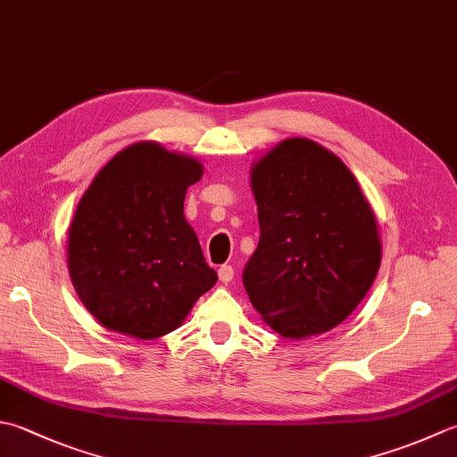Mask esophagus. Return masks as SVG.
I'll return each instance as SVG.
<instances>
[{
	"label": "esophagus",
	"instance_id": "obj_1",
	"mask_svg": "<svg viewBox=\"0 0 457 457\" xmlns=\"http://www.w3.org/2000/svg\"><path fill=\"white\" fill-rule=\"evenodd\" d=\"M218 275H220V281L221 283H229L231 279H234V267L231 265H221L218 270Z\"/></svg>",
	"mask_w": 457,
	"mask_h": 457
}]
</instances>
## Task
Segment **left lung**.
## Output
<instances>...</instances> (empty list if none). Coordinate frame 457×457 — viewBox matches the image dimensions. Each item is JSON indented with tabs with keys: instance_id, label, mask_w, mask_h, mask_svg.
<instances>
[{
	"instance_id": "obj_1",
	"label": "left lung",
	"mask_w": 457,
	"mask_h": 457,
	"mask_svg": "<svg viewBox=\"0 0 457 457\" xmlns=\"http://www.w3.org/2000/svg\"><path fill=\"white\" fill-rule=\"evenodd\" d=\"M259 244L249 301L285 338L323 335L369 293L382 259L377 216L354 174L315 140L275 145L249 170Z\"/></svg>"
}]
</instances>
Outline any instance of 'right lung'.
<instances>
[{
    "instance_id": "1",
    "label": "right lung",
    "mask_w": 457,
    "mask_h": 457,
    "mask_svg": "<svg viewBox=\"0 0 457 457\" xmlns=\"http://www.w3.org/2000/svg\"><path fill=\"white\" fill-rule=\"evenodd\" d=\"M198 158L142 140L106 162L80 198L67 267L80 303L104 328L140 341L172 333L218 281L184 218Z\"/></svg>"
}]
</instances>
